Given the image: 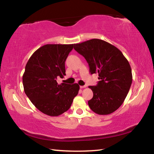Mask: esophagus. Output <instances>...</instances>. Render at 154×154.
Returning a JSON list of instances; mask_svg holds the SVG:
<instances>
[{
	"mask_svg": "<svg viewBox=\"0 0 154 154\" xmlns=\"http://www.w3.org/2000/svg\"><path fill=\"white\" fill-rule=\"evenodd\" d=\"M85 88H86V85H80V88H82V89Z\"/></svg>",
	"mask_w": 154,
	"mask_h": 154,
	"instance_id": "esophagus-1",
	"label": "esophagus"
}]
</instances>
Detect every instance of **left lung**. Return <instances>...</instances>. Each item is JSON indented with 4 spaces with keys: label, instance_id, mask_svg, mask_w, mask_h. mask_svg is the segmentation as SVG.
Segmentation results:
<instances>
[{
    "label": "left lung",
    "instance_id": "1",
    "mask_svg": "<svg viewBox=\"0 0 154 154\" xmlns=\"http://www.w3.org/2000/svg\"><path fill=\"white\" fill-rule=\"evenodd\" d=\"M74 49L86 60L90 73H98V84L89 86L94 94L90 108L98 115L112 113L124 103L131 86L128 61L116 47L98 38L74 44Z\"/></svg>",
    "mask_w": 154,
    "mask_h": 154
}]
</instances>
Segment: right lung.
Returning <instances> with one entry per match:
<instances>
[{
    "instance_id": "add662e5",
    "label": "right lung",
    "mask_w": 154,
    "mask_h": 154,
    "mask_svg": "<svg viewBox=\"0 0 154 154\" xmlns=\"http://www.w3.org/2000/svg\"><path fill=\"white\" fill-rule=\"evenodd\" d=\"M74 44H47L34 52L28 60L23 75L25 94L38 110L49 116H58L71 107L79 85L62 83L65 61Z\"/></svg>"
}]
</instances>
